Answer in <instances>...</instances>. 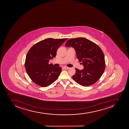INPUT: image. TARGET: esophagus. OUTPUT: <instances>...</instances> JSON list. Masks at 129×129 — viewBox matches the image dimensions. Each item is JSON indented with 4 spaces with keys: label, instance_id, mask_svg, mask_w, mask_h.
I'll use <instances>...</instances> for the list:
<instances>
[{
    "label": "esophagus",
    "instance_id": "obj_1",
    "mask_svg": "<svg viewBox=\"0 0 129 129\" xmlns=\"http://www.w3.org/2000/svg\"><path fill=\"white\" fill-rule=\"evenodd\" d=\"M63 68V69L66 70L69 69V68L68 67H67V66H64Z\"/></svg>",
    "mask_w": 129,
    "mask_h": 129
}]
</instances>
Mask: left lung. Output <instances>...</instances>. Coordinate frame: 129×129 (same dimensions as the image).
Instances as JSON below:
<instances>
[{
    "mask_svg": "<svg viewBox=\"0 0 129 129\" xmlns=\"http://www.w3.org/2000/svg\"><path fill=\"white\" fill-rule=\"evenodd\" d=\"M66 46L75 49L77 57L83 66L84 69H75L73 80L81 85H92L100 79L105 70L104 53L96 44L83 38H73L68 40Z\"/></svg>",
    "mask_w": 129,
    "mask_h": 129,
    "instance_id": "1",
    "label": "left lung"
}]
</instances>
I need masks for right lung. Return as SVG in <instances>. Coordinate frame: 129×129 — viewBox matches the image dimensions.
I'll return each mask as SVG.
<instances>
[{"label":"right lung","mask_w":129,"mask_h":129,"mask_svg":"<svg viewBox=\"0 0 129 129\" xmlns=\"http://www.w3.org/2000/svg\"><path fill=\"white\" fill-rule=\"evenodd\" d=\"M67 40L47 38L35 44L29 50L25 67L29 77L36 84L47 87L58 78L61 68L54 67L49 62L55 57L58 48Z\"/></svg>","instance_id":"add662e5"}]
</instances>
